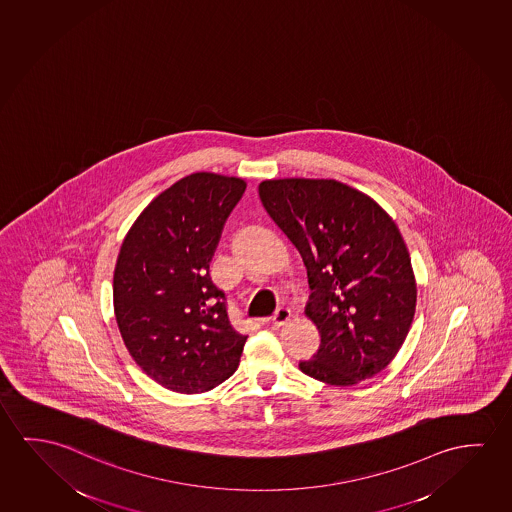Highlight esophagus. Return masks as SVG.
<instances>
[{
    "label": "esophagus",
    "instance_id": "34e87169",
    "mask_svg": "<svg viewBox=\"0 0 512 512\" xmlns=\"http://www.w3.org/2000/svg\"><path fill=\"white\" fill-rule=\"evenodd\" d=\"M291 317V310L289 308H278L275 315H273V319H271V323H273L275 328H282V326L291 321Z\"/></svg>",
    "mask_w": 512,
    "mask_h": 512
}]
</instances>
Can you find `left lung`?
Segmentation results:
<instances>
[{
    "instance_id": "1",
    "label": "left lung",
    "mask_w": 512,
    "mask_h": 512,
    "mask_svg": "<svg viewBox=\"0 0 512 512\" xmlns=\"http://www.w3.org/2000/svg\"><path fill=\"white\" fill-rule=\"evenodd\" d=\"M260 202L298 250L312 289L305 307L321 335L310 378L351 386L388 367L417 308V280L394 218L335 179H269Z\"/></svg>"
}]
</instances>
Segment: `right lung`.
Instances as JSON below:
<instances>
[{"mask_svg": "<svg viewBox=\"0 0 512 512\" xmlns=\"http://www.w3.org/2000/svg\"><path fill=\"white\" fill-rule=\"evenodd\" d=\"M244 189L239 177L186 175L143 209L120 246L118 330L136 365L172 392H209L239 365L246 337L228 324L207 269Z\"/></svg>", "mask_w": 512, "mask_h": 512, "instance_id": "1", "label": "right lung"}]
</instances>
